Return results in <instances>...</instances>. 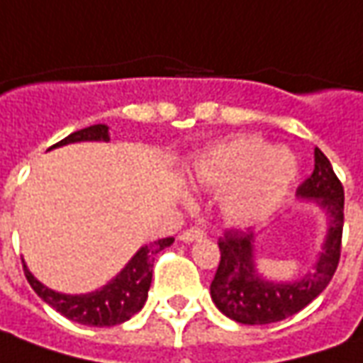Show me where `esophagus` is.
<instances>
[{
    "label": "esophagus",
    "instance_id": "34e87169",
    "mask_svg": "<svg viewBox=\"0 0 363 363\" xmlns=\"http://www.w3.org/2000/svg\"><path fill=\"white\" fill-rule=\"evenodd\" d=\"M204 232L200 230V228H189V230H184L181 234V240L184 243H190V242H196V240H202L204 238Z\"/></svg>",
    "mask_w": 363,
    "mask_h": 363
}]
</instances>
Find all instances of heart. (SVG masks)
I'll use <instances>...</instances> for the list:
<instances>
[{
	"instance_id": "heart-1",
	"label": "heart",
	"mask_w": 363,
	"mask_h": 363,
	"mask_svg": "<svg viewBox=\"0 0 363 363\" xmlns=\"http://www.w3.org/2000/svg\"><path fill=\"white\" fill-rule=\"evenodd\" d=\"M296 169L295 157L285 147H269L259 135H240L196 157L190 182L220 192V208L230 222L250 224L283 200Z\"/></svg>"
}]
</instances>
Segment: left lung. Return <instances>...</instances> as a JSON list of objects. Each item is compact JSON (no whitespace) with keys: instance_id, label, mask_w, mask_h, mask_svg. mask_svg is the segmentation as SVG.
<instances>
[{"instance_id":"1","label":"left lung","mask_w":363,"mask_h":363,"mask_svg":"<svg viewBox=\"0 0 363 363\" xmlns=\"http://www.w3.org/2000/svg\"><path fill=\"white\" fill-rule=\"evenodd\" d=\"M296 196L316 202L328 216V232L313 273L296 281H269L255 269V234L225 230L218 240L220 265L210 295L220 313L240 324H271L311 305L328 287L338 267L344 228V189L323 151L314 149V171Z\"/></svg>"}]
</instances>
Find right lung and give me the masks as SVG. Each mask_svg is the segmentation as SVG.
Returning a JSON list of instances; mask_svg holds the SVG:
<instances>
[{
    "mask_svg": "<svg viewBox=\"0 0 363 363\" xmlns=\"http://www.w3.org/2000/svg\"><path fill=\"white\" fill-rule=\"evenodd\" d=\"M80 141H110V128L104 123H96L70 133L50 149L68 143H80ZM173 242L174 238H163L153 243H145L108 285L86 295H65L45 287L40 281L33 277V273L27 269L25 263H23V271L33 291L57 313L67 316L68 320L86 326H100V328L116 326L129 320L133 314H138L143 308L153 279V263L157 253L169 247Z\"/></svg>",
    "mask_w": 363,
    "mask_h": 363,
    "instance_id": "right-lung-1",
    "label": "right lung"
}]
</instances>
